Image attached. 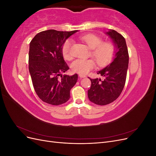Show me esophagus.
<instances>
[{
	"label": "esophagus",
	"instance_id": "1",
	"mask_svg": "<svg viewBox=\"0 0 156 156\" xmlns=\"http://www.w3.org/2000/svg\"><path fill=\"white\" fill-rule=\"evenodd\" d=\"M79 76L81 77V78H84V77H86V75H83V74H79Z\"/></svg>",
	"mask_w": 156,
	"mask_h": 156
}]
</instances>
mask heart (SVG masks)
Listing matches in <instances>:
<instances>
[{
	"label": "heart",
	"mask_w": 156,
	"mask_h": 156,
	"mask_svg": "<svg viewBox=\"0 0 156 156\" xmlns=\"http://www.w3.org/2000/svg\"><path fill=\"white\" fill-rule=\"evenodd\" d=\"M80 39L92 49L91 55L96 60L99 66L103 68L109 64L115 53V45L111 41H103L101 37L95 34H88L80 37ZM72 41L68 39L64 41L62 48L64 57L69 59L72 56L71 48ZM96 67L94 59H77L72 64L73 71L85 74Z\"/></svg>",
	"instance_id": "1"
}]
</instances>
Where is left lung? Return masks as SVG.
Returning <instances> with one entry per match:
<instances>
[{"label": "left lung", "mask_w": 156, "mask_h": 156, "mask_svg": "<svg viewBox=\"0 0 156 156\" xmlns=\"http://www.w3.org/2000/svg\"><path fill=\"white\" fill-rule=\"evenodd\" d=\"M107 34L117 48L114 60L98 72L104 77V80L89 77L91 87L88 90V99L99 105L109 104L119 97L125 85L129 63L128 50L124 37L114 30H110Z\"/></svg>", "instance_id": "1"}]
</instances>
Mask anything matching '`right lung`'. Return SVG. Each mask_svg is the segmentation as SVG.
Returning a JSON list of instances; mask_svg holds the SVG:
<instances>
[{
    "mask_svg": "<svg viewBox=\"0 0 156 156\" xmlns=\"http://www.w3.org/2000/svg\"><path fill=\"white\" fill-rule=\"evenodd\" d=\"M77 30H48L37 34L30 43L29 69L33 87L41 100L53 105L66 103L77 74L62 75L69 68L63 58L64 41Z\"/></svg>",
    "mask_w": 156,
    "mask_h": 156,
    "instance_id": "1",
    "label": "right lung"
}]
</instances>
